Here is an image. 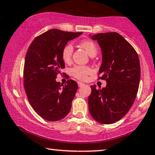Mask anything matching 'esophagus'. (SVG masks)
<instances>
[{"mask_svg": "<svg viewBox=\"0 0 155 155\" xmlns=\"http://www.w3.org/2000/svg\"><path fill=\"white\" fill-rule=\"evenodd\" d=\"M78 86H79V87H82V86L85 85V84L82 82H78Z\"/></svg>", "mask_w": 155, "mask_h": 155, "instance_id": "34e87169", "label": "esophagus"}]
</instances>
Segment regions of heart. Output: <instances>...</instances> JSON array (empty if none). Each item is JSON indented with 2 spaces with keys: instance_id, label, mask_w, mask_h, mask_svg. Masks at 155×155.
<instances>
[{
  "instance_id": "1",
  "label": "heart",
  "mask_w": 155,
  "mask_h": 155,
  "mask_svg": "<svg viewBox=\"0 0 155 155\" xmlns=\"http://www.w3.org/2000/svg\"><path fill=\"white\" fill-rule=\"evenodd\" d=\"M80 45L85 50L89 55L95 56L97 53V48L96 44L90 39H84L80 42ZM73 47L70 43L66 44L62 50L61 56L63 62L69 63L72 60ZM92 73V69L85 65H75L70 70V73L72 76L79 80H85L87 76Z\"/></svg>"
}]
</instances>
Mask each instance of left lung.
I'll use <instances>...</instances> for the list:
<instances>
[{
	"label": "left lung",
	"instance_id": "obj_1",
	"mask_svg": "<svg viewBox=\"0 0 155 155\" xmlns=\"http://www.w3.org/2000/svg\"><path fill=\"white\" fill-rule=\"evenodd\" d=\"M101 48L102 62L99 74L107 85H92L88 97L89 111L101 124L117 122L133 104L140 85V64L134 48L119 33H98L92 36Z\"/></svg>",
	"mask_w": 155,
	"mask_h": 155
}]
</instances>
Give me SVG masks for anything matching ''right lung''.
<instances>
[{"label":"right lung","instance_id":"1","mask_svg":"<svg viewBox=\"0 0 155 155\" xmlns=\"http://www.w3.org/2000/svg\"><path fill=\"white\" fill-rule=\"evenodd\" d=\"M82 33L51 29L32 42L25 55L23 81L26 95L38 115L48 121L63 119L69 113L78 83L68 80L65 85L55 80L65 68L61 53L68 41Z\"/></svg>","mask_w":155,"mask_h":155}]
</instances>
